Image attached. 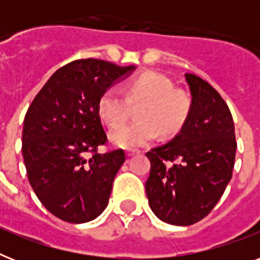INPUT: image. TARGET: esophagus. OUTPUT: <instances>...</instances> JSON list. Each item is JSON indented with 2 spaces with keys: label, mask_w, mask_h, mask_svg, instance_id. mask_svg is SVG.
Wrapping results in <instances>:
<instances>
[{
  "label": "esophagus",
  "mask_w": 260,
  "mask_h": 260,
  "mask_svg": "<svg viewBox=\"0 0 260 260\" xmlns=\"http://www.w3.org/2000/svg\"><path fill=\"white\" fill-rule=\"evenodd\" d=\"M138 154H140V151L139 150H132V148H131V150H126V156H134V155H138Z\"/></svg>",
  "instance_id": "esophagus-1"
}]
</instances>
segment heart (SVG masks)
Instances as JSON below:
<instances>
[{
	"label": "heart",
	"instance_id": "b5f03b06",
	"mask_svg": "<svg viewBox=\"0 0 260 260\" xmlns=\"http://www.w3.org/2000/svg\"><path fill=\"white\" fill-rule=\"evenodd\" d=\"M131 104L142 106L136 112L138 121L124 124L110 132L114 146L134 148L152 142L159 135L170 136L179 131L190 110L189 95L173 89V82L163 74L146 71L126 85L125 94L109 87L98 100V114L105 124L117 126L128 118Z\"/></svg>",
	"mask_w": 260,
	"mask_h": 260
}]
</instances>
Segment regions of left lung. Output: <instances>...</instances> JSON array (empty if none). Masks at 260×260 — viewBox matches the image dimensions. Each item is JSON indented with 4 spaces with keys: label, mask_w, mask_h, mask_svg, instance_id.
<instances>
[{
    "label": "left lung",
    "mask_w": 260,
    "mask_h": 260,
    "mask_svg": "<svg viewBox=\"0 0 260 260\" xmlns=\"http://www.w3.org/2000/svg\"><path fill=\"white\" fill-rule=\"evenodd\" d=\"M191 105L179 134L147 152L148 204L156 217L173 225H191L208 216L221 198L236 154L234 118L214 87L186 74Z\"/></svg>",
    "instance_id": "8db88e82"
}]
</instances>
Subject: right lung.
Instances as JSON below:
<instances>
[{"label":"right lung","instance_id":"add662e5","mask_svg":"<svg viewBox=\"0 0 260 260\" xmlns=\"http://www.w3.org/2000/svg\"><path fill=\"white\" fill-rule=\"evenodd\" d=\"M134 70L101 59L74 60L51 75L26 110V175L44 208L63 221H91L108 205L125 152H98L108 142L98 100Z\"/></svg>","mask_w":260,"mask_h":260}]
</instances>
